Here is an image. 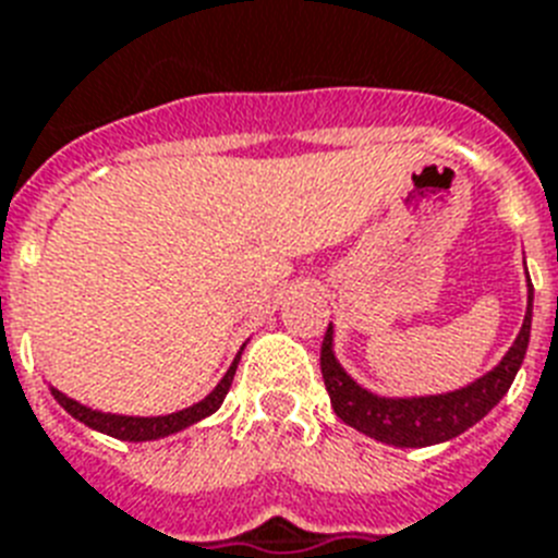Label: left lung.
<instances>
[{"instance_id": "obj_1", "label": "left lung", "mask_w": 558, "mask_h": 558, "mask_svg": "<svg viewBox=\"0 0 558 558\" xmlns=\"http://www.w3.org/2000/svg\"><path fill=\"white\" fill-rule=\"evenodd\" d=\"M530 320H533V283L527 278V312H524L522 329L499 364L468 387L441 392V396L412 398L375 396L361 387L335 357V329L329 324L324 347H320V373H324L335 415L357 433L389 447H429V444L450 441L473 427L475 421H482L507 396L527 352Z\"/></svg>"}]
</instances>
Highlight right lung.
Segmentation results:
<instances>
[{
	"mask_svg": "<svg viewBox=\"0 0 558 558\" xmlns=\"http://www.w3.org/2000/svg\"><path fill=\"white\" fill-rule=\"evenodd\" d=\"M240 352L232 361V366L226 369L223 378H220V384H217V387L211 389L203 401L185 407V410L169 412V415H117V412L90 410V407L80 404V401H74V398H68L65 392H59L57 387H51V396L57 398V404L62 407L68 415H74L76 421H83L85 427L97 429V433H106V436L120 438V441H157V438L174 436V433H180V429L192 427V424H197V421L208 418L211 412L220 410L226 392H229V387H232L234 373H238Z\"/></svg>",
	"mask_w": 558,
	"mask_h": 558,
	"instance_id": "right-lung-1",
	"label": "right lung"
}]
</instances>
